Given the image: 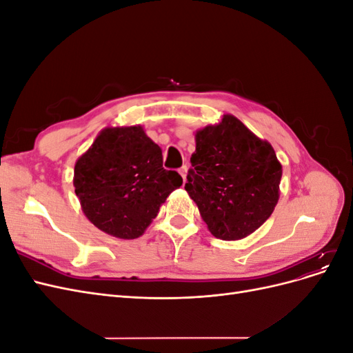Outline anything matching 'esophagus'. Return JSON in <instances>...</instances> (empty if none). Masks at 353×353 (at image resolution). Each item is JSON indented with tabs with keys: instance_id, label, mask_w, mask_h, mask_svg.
<instances>
[{
	"instance_id": "obj_1",
	"label": "esophagus",
	"mask_w": 353,
	"mask_h": 353,
	"mask_svg": "<svg viewBox=\"0 0 353 353\" xmlns=\"http://www.w3.org/2000/svg\"><path fill=\"white\" fill-rule=\"evenodd\" d=\"M187 170H188L187 165H184L183 168H179V170H178V172H179V175H181V176H183V179H184V183H185V178H187Z\"/></svg>"
}]
</instances>
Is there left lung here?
I'll list each match as a JSON object with an SVG mask.
<instances>
[{
  "label": "left lung",
  "mask_w": 353,
  "mask_h": 353,
  "mask_svg": "<svg viewBox=\"0 0 353 353\" xmlns=\"http://www.w3.org/2000/svg\"><path fill=\"white\" fill-rule=\"evenodd\" d=\"M185 190L209 231L221 240H240L271 216L280 197L281 163L272 145L236 116L196 132V152Z\"/></svg>",
  "instance_id": "8db88e82"
}]
</instances>
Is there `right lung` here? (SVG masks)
Segmentation results:
<instances>
[{
	"mask_svg": "<svg viewBox=\"0 0 353 353\" xmlns=\"http://www.w3.org/2000/svg\"><path fill=\"white\" fill-rule=\"evenodd\" d=\"M73 185L95 227L132 240L143 236L183 178L163 168L162 148L143 126H116L104 128L77 160Z\"/></svg>",
	"mask_w": 353,
	"mask_h": 353,
	"instance_id": "1",
	"label": "right lung"
}]
</instances>
